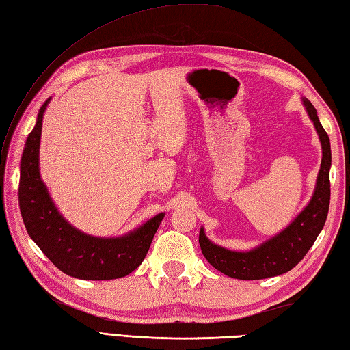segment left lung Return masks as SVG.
I'll use <instances>...</instances> for the list:
<instances>
[{
  "instance_id": "left-lung-1",
  "label": "left lung",
  "mask_w": 350,
  "mask_h": 350,
  "mask_svg": "<svg viewBox=\"0 0 350 350\" xmlns=\"http://www.w3.org/2000/svg\"><path fill=\"white\" fill-rule=\"evenodd\" d=\"M303 103L322 144V162L313 197L303 212L285 230L247 252H235L217 246L206 237L204 230L201 228L198 241L202 255L216 270L226 274L228 278L259 280L288 273L306 256L308 249L313 246L314 240L318 239L319 232L322 231L325 221H327L331 195L329 138L321 125L313 104L306 98Z\"/></svg>"
}]
</instances>
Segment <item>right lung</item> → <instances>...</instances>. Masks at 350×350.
Wrapping results in <instances>:
<instances>
[{
    "instance_id": "right-lung-1",
    "label": "right lung",
    "mask_w": 350,
    "mask_h": 350,
    "mask_svg": "<svg viewBox=\"0 0 350 350\" xmlns=\"http://www.w3.org/2000/svg\"><path fill=\"white\" fill-rule=\"evenodd\" d=\"M51 98L40 107L21 161L19 207L29 237L65 274L83 280L125 278L143 262L165 213L116 239L92 237L70 225L55 207L40 177L38 149L43 115Z\"/></svg>"
}]
</instances>
